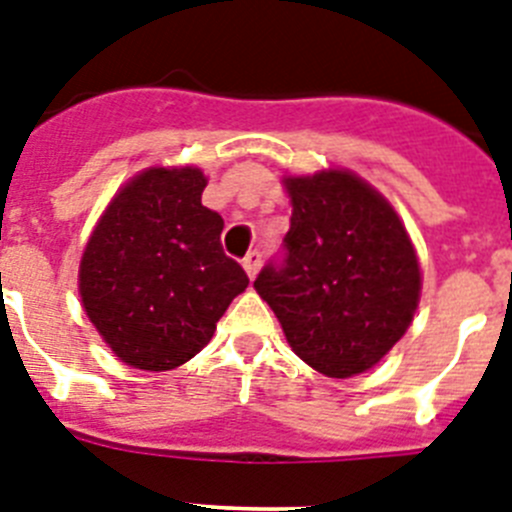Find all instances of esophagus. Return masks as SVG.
<instances>
[{
  "label": "esophagus",
  "instance_id": "1",
  "mask_svg": "<svg viewBox=\"0 0 512 512\" xmlns=\"http://www.w3.org/2000/svg\"><path fill=\"white\" fill-rule=\"evenodd\" d=\"M243 269H246L248 277H256L261 269V251H248V256L243 259Z\"/></svg>",
  "mask_w": 512,
  "mask_h": 512
}]
</instances>
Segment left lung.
<instances>
[{
	"instance_id": "obj_1",
	"label": "left lung",
	"mask_w": 512,
	"mask_h": 512,
	"mask_svg": "<svg viewBox=\"0 0 512 512\" xmlns=\"http://www.w3.org/2000/svg\"><path fill=\"white\" fill-rule=\"evenodd\" d=\"M284 187L292 200L284 259L266 264L253 287L305 364L354 377L413 323L418 256L390 202L354 171L287 176Z\"/></svg>"
}]
</instances>
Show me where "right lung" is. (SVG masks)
I'll list each match as a JSON object with an SVG mask.
<instances>
[{
	"instance_id": "right-lung-1",
	"label": "right lung",
	"mask_w": 512,
	"mask_h": 512,
	"mask_svg": "<svg viewBox=\"0 0 512 512\" xmlns=\"http://www.w3.org/2000/svg\"><path fill=\"white\" fill-rule=\"evenodd\" d=\"M200 169L140 171L89 235L79 295L112 354L169 372L210 343L217 320L248 287L220 246L223 217L202 205Z\"/></svg>"
}]
</instances>
